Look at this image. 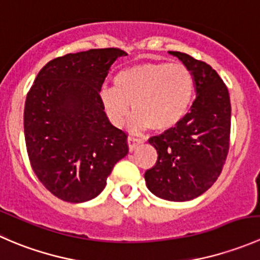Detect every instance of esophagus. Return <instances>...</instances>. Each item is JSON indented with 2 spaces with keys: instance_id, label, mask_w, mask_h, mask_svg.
<instances>
[{
  "instance_id": "34e87169",
  "label": "esophagus",
  "mask_w": 260,
  "mask_h": 260,
  "mask_svg": "<svg viewBox=\"0 0 260 260\" xmlns=\"http://www.w3.org/2000/svg\"><path fill=\"white\" fill-rule=\"evenodd\" d=\"M128 142V148H129V151H135L136 148H137L138 146L141 145V143H143L142 140H140V138H135V137H128L127 140Z\"/></svg>"
}]
</instances>
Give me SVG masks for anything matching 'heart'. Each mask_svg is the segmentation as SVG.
I'll return each mask as SVG.
<instances>
[{
    "mask_svg": "<svg viewBox=\"0 0 260 260\" xmlns=\"http://www.w3.org/2000/svg\"><path fill=\"white\" fill-rule=\"evenodd\" d=\"M193 91V75L182 62H142L120 70L114 88L101 90V103L117 127L129 117L133 104L131 129L166 131L187 113Z\"/></svg>",
    "mask_w": 260,
    "mask_h": 260,
    "instance_id": "1",
    "label": "heart"
}]
</instances>
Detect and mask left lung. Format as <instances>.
Segmentation results:
<instances>
[{
	"mask_svg": "<svg viewBox=\"0 0 260 260\" xmlns=\"http://www.w3.org/2000/svg\"><path fill=\"white\" fill-rule=\"evenodd\" d=\"M191 70L196 99L190 112L159 136L149 138L157 162L147 170V188L157 198L188 201L203 195L217 180L229 151V91L206 62L180 51H169Z\"/></svg>",
	"mask_w": 260,
	"mask_h": 260,
	"instance_id": "1",
	"label": "left lung"
}]
</instances>
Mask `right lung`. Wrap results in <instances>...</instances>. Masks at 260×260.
<instances>
[{"label":"right lung","instance_id":"right-lung-1","mask_svg":"<svg viewBox=\"0 0 260 260\" xmlns=\"http://www.w3.org/2000/svg\"><path fill=\"white\" fill-rule=\"evenodd\" d=\"M119 49H90L49 61L26 96V148L34 172L61 200L96 198L128 153L127 135L109 122L101 89Z\"/></svg>","mask_w":260,"mask_h":260}]
</instances>
